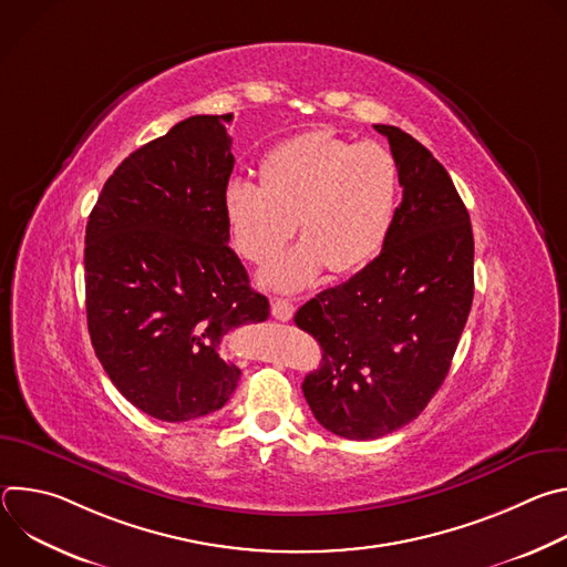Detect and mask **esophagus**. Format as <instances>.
<instances>
[{
  "label": "esophagus",
  "instance_id": "34e87169",
  "mask_svg": "<svg viewBox=\"0 0 567 567\" xmlns=\"http://www.w3.org/2000/svg\"><path fill=\"white\" fill-rule=\"evenodd\" d=\"M271 313H274V318L287 322L293 316V305L289 300H285V298H274L271 300Z\"/></svg>",
  "mask_w": 567,
  "mask_h": 567
}]
</instances>
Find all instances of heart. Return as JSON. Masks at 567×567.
I'll list each match as a JSON object with an SVG mask.
<instances>
[{
	"instance_id": "obj_1",
	"label": "heart",
	"mask_w": 567,
	"mask_h": 567,
	"mask_svg": "<svg viewBox=\"0 0 567 567\" xmlns=\"http://www.w3.org/2000/svg\"><path fill=\"white\" fill-rule=\"evenodd\" d=\"M399 166L379 143H352L313 130L274 145L260 161V186L230 179L221 210L235 251L269 262L293 235L302 239L262 274L278 291L309 287L322 271L354 274L370 265L392 230Z\"/></svg>"
}]
</instances>
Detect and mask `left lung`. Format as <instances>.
<instances>
[{
	"mask_svg": "<svg viewBox=\"0 0 567 567\" xmlns=\"http://www.w3.org/2000/svg\"><path fill=\"white\" fill-rule=\"evenodd\" d=\"M374 130L403 188L392 230L368 267L293 316L322 348L305 399L318 424L346 440L383 437L426 409L473 302V230L449 173L411 134Z\"/></svg>",
	"mask_w": 567,
	"mask_h": 567,
	"instance_id": "left-lung-1",
	"label": "left lung"
}]
</instances>
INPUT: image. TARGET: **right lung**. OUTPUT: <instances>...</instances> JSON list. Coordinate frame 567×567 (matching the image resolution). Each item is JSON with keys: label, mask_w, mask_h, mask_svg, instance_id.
I'll list each match as a JSON object with an SVG mask.
<instances>
[{"label": "right lung", "mask_w": 567, "mask_h": 567, "mask_svg": "<svg viewBox=\"0 0 567 567\" xmlns=\"http://www.w3.org/2000/svg\"><path fill=\"white\" fill-rule=\"evenodd\" d=\"M230 118L190 116L132 152L87 221L94 352L118 392L161 422L219 411L239 379L219 357L224 334L269 318V300L228 247Z\"/></svg>", "instance_id": "obj_1"}]
</instances>
